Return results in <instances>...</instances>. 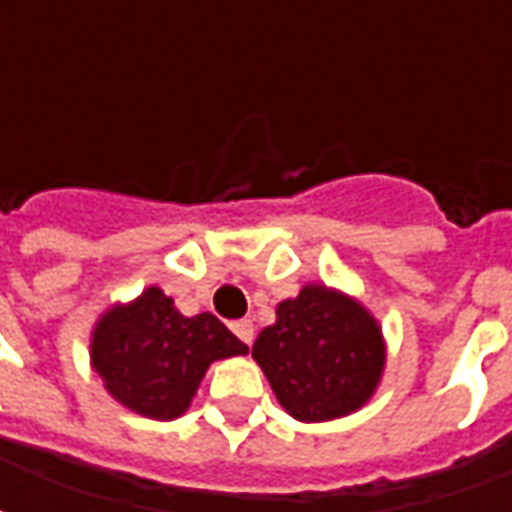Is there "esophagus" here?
I'll return each mask as SVG.
<instances>
[{"label": "esophagus", "mask_w": 512, "mask_h": 512, "mask_svg": "<svg viewBox=\"0 0 512 512\" xmlns=\"http://www.w3.org/2000/svg\"><path fill=\"white\" fill-rule=\"evenodd\" d=\"M230 329H233L235 337H238L241 343L252 345V340H255V326H252V321H246V318H244V321L230 323Z\"/></svg>", "instance_id": "esophagus-1"}]
</instances>
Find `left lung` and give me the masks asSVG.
I'll return each mask as SVG.
<instances>
[{"label":"left lung","instance_id":"8db88e82","mask_svg":"<svg viewBox=\"0 0 512 512\" xmlns=\"http://www.w3.org/2000/svg\"><path fill=\"white\" fill-rule=\"evenodd\" d=\"M252 356L279 406L299 422H326L362 408L384 373L376 318L340 290L304 285L257 334Z\"/></svg>","mask_w":512,"mask_h":512}]
</instances>
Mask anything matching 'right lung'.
<instances>
[{
	"label": "right lung",
	"instance_id": "right-lung-1",
	"mask_svg": "<svg viewBox=\"0 0 512 512\" xmlns=\"http://www.w3.org/2000/svg\"><path fill=\"white\" fill-rule=\"evenodd\" d=\"M246 351L216 315L186 318L161 288L106 310L90 340V362L106 392L150 419L180 417L211 362Z\"/></svg>",
	"mask_w": 512,
	"mask_h": 512
}]
</instances>
